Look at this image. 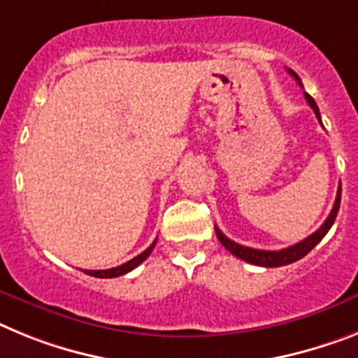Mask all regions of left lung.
<instances>
[{
  "label": "left lung",
  "instance_id": "left-lung-1",
  "mask_svg": "<svg viewBox=\"0 0 358 358\" xmlns=\"http://www.w3.org/2000/svg\"><path fill=\"white\" fill-rule=\"evenodd\" d=\"M287 72H289L291 76L295 78L296 82H299V85L302 87V82H300V78L296 76L295 72L291 71V69H287ZM304 96H306V100H308L309 107L315 110L317 118L320 120V113H318V107H317V103H315L313 98H311L308 92H304ZM341 191H342V187H338L337 198H335L333 209H331V213H329V216L326 218V222H324V224L320 225L317 231H315L313 235H309L308 238H304L302 242H299V244L291 245V248L278 249V251H264V249H255V248H248V245H240V244H236V242H233L231 238H227V236H225L224 233H222V231L215 225L216 236H218L220 244L224 245V248L227 249L231 255H235L236 258H242V260H245V262L255 264V266H262V267L287 266V264H293V262H296V260H300L302 257H306V255H308L309 251H311V249H313L315 245H317L318 242L324 238V236H326L327 231L331 229L333 222H335V218H337L338 207H341Z\"/></svg>",
  "mask_w": 358,
  "mask_h": 358
}]
</instances>
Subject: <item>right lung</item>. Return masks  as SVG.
I'll return each mask as SVG.
<instances>
[{"mask_svg":"<svg viewBox=\"0 0 358 358\" xmlns=\"http://www.w3.org/2000/svg\"><path fill=\"white\" fill-rule=\"evenodd\" d=\"M155 245H156V240L152 242L151 245H149V248L145 249V251H143V253H140L138 257H134L133 260H129V262L122 264V266H118V267H110V269H98V271H92V269H83V273H87V275H91V276H96V278H114V276H122V275H125V273L133 271L136 266H140V264H142L143 260L149 257V255H151V251Z\"/></svg>","mask_w":358,"mask_h":358,"instance_id":"add662e5","label":"right lung"}]
</instances>
